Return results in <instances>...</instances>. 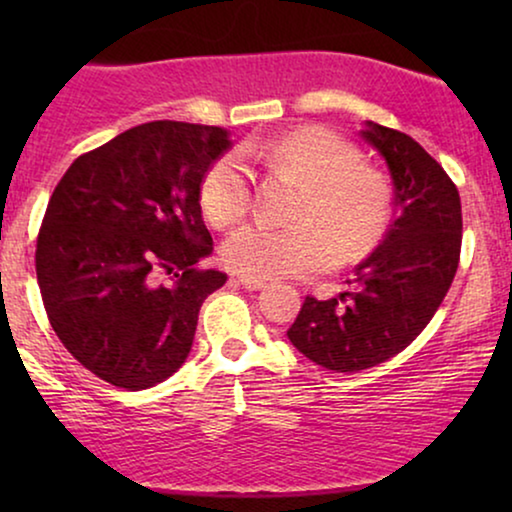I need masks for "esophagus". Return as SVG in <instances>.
Here are the masks:
<instances>
[{"mask_svg": "<svg viewBox=\"0 0 512 512\" xmlns=\"http://www.w3.org/2000/svg\"><path fill=\"white\" fill-rule=\"evenodd\" d=\"M237 284L244 286L247 291H258L265 286L263 279H254V277H237Z\"/></svg>", "mask_w": 512, "mask_h": 512, "instance_id": "34e87169", "label": "esophagus"}]
</instances>
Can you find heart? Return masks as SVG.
<instances>
[{
	"instance_id": "1",
	"label": "heart",
	"mask_w": 512,
	"mask_h": 512,
	"mask_svg": "<svg viewBox=\"0 0 512 512\" xmlns=\"http://www.w3.org/2000/svg\"><path fill=\"white\" fill-rule=\"evenodd\" d=\"M298 181L291 228L254 223L223 244V258L242 277H298L370 254L387 233L391 188L377 167L338 132L305 125L270 139H249L240 156L226 153L207 167L200 181V207L216 228H230L251 207L247 165Z\"/></svg>"
}]
</instances>
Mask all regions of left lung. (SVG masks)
Masks as SVG:
<instances>
[{
  "instance_id": "obj_1",
  "label": "left lung",
  "mask_w": 512,
  "mask_h": 512,
  "mask_svg": "<svg viewBox=\"0 0 512 512\" xmlns=\"http://www.w3.org/2000/svg\"><path fill=\"white\" fill-rule=\"evenodd\" d=\"M387 160L396 216L380 247L354 270L352 291L305 298L291 345L321 368L359 373L403 352L443 303L459 268L461 200L454 181L405 132L366 123Z\"/></svg>"
}]
</instances>
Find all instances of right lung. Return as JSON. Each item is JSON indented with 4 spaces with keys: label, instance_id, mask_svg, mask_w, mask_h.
Segmentation results:
<instances>
[{
    "label": "right lung",
    "instance_id": "obj_1",
    "mask_svg": "<svg viewBox=\"0 0 512 512\" xmlns=\"http://www.w3.org/2000/svg\"><path fill=\"white\" fill-rule=\"evenodd\" d=\"M230 149L214 125L151 121L83 153L48 200L37 282L67 352L100 380L139 391L177 373L200 307L226 284L200 181Z\"/></svg>",
    "mask_w": 512,
    "mask_h": 512
}]
</instances>
